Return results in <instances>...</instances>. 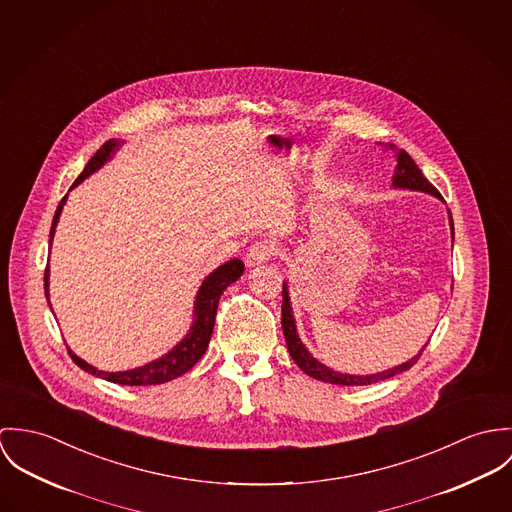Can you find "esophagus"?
<instances>
[{
  "label": "esophagus",
  "instance_id": "1",
  "mask_svg": "<svg viewBox=\"0 0 512 512\" xmlns=\"http://www.w3.org/2000/svg\"><path fill=\"white\" fill-rule=\"evenodd\" d=\"M271 255H273V247L269 243H265V241L255 243L249 247V251L245 255V263H247V267H259V265L267 263L271 259Z\"/></svg>",
  "mask_w": 512,
  "mask_h": 512
}]
</instances>
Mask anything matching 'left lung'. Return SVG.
Masks as SVG:
<instances>
[{
  "label": "left lung",
  "mask_w": 512,
  "mask_h": 512,
  "mask_svg": "<svg viewBox=\"0 0 512 512\" xmlns=\"http://www.w3.org/2000/svg\"><path fill=\"white\" fill-rule=\"evenodd\" d=\"M383 145V143H379ZM385 149H391L397 153V167H395V174H393V188H400V190H414V192H424V194H430L434 198H440L442 200V194L424 178L422 171L418 169V165L412 161V157L397 149L395 145H385ZM450 214V210H448ZM450 228H452V237H454V222H452V214H450ZM283 332L284 340H286V347H288V353L290 357L294 359V363L310 377L318 379V381H324V383H332V385H345V387H357V385H373V383H379V381H385V379H391L395 375H400L404 371H408L416 361L418 357L422 355L424 347L414 355L410 357L406 363H400L397 367H391V369H385L381 373H371V375H351V373H341L336 371L328 365H324L322 361H318L308 349L306 345L300 340L298 336V330H296V320L292 316V304H290V294H288V283H283Z\"/></svg>",
  "instance_id": "left-lung-1"
}]
</instances>
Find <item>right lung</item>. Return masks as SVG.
<instances>
[{
	"mask_svg": "<svg viewBox=\"0 0 512 512\" xmlns=\"http://www.w3.org/2000/svg\"><path fill=\"white\" fill-rule=\"evenodd\" d=\"M121 145H123V141H119V139H110L108 143H104L100 147V151L88 161V165L84 167V171L80 172V176L74 180L70 190L76 188L80 182H84L90 174L100 171L106 163H110ZM66 198H68V194L60 200L57 212H55L49 245H53L58 218L62 214V206L66 204ZM243 271H245V265L239 259H231L228 263L220 265L218 269H214L202 281L198 292H196L194 310H192V324H190L186 336L178 341L176 345H172L165 355H161V357H157V359H153V361H149L141 367L127 369V371H102V369L86 363L84 359H80L72 349H68V353H70L72 361L80 369H84L86 373H90L94 377H100V379H106L110 383H117V385L147 387V385H161V383L172 381V379L184 375L186 371H190L198 363V359L206 353L208 343L212 338V332H214V322H216V310H218L220 296L224 294V290L228 288L229 284L235 283L243 275ZM49 277H51V271H49V265H47V271H45V296H47V300L51 296L49 294ZM49 306H51V302H49Z\"/></svg>",
	"mask_w": 512,
	"mask_h": 512,
	"instance_id": "obj_1",
	"label": "right lung"
}]
</instances>
